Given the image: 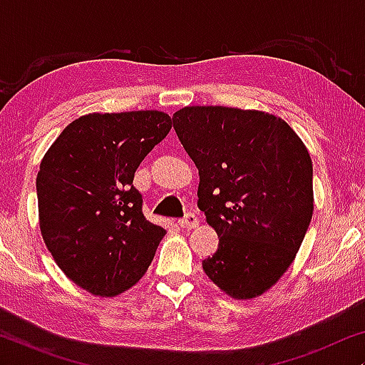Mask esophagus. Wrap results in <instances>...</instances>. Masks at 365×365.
Listing matches in <instances>:
<instances>
[{
  "instance_id": "1",
  "label": "esophagus",
  "mask_w": 365,
  "mask_h": 365,
  "mask_svg": "<svg viewBox=\"0 0 365 365\" xmlns=\"http://www.w3.org/2000/svg\"><path fill=\"white\" fill-rule=\"evenodd\" d=\"M179 226L184 229H194L199 226V219L194 212H187L182 219H179Z\"/></svg>"
}]
</instances>
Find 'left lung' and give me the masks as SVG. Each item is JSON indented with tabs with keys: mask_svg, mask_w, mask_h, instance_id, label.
Returning a JSON list of instances; mask_svg holds the SVG:
<instances>
[{
	"mask_svg": "<svg viewBox=\"0 0 365 365\" xmlns=\"http://www.w3.org/2000/svg\"><path fill=\"white\" fill-rule=\"evenodd\" d=\"M199 169L197 206L219 236L202 269L234 299L267 291L287 271L314 211L312 161L281 118L224 106L173 116Z\"/></svg>",
	"mask_w": 365,
	"mask_h": 365,
	"instance_id": "left-lung-1",
	"label": "left lung"
}]
</instances>
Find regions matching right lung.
Wrapping results in <instances>:
<instances>
[{"instance_id": "add662e5", "label": "right lung", "mask_w": 365, "mask_h": 365, "mask_svg": "<svg viewBox=\"0 0 365 365\" xmlns=\"http://www.w3.org/2000/svg\"><path fill=\"white\" fill-rule=\"evenodd\" d=\"M171 128L161 111L86 114L44 154L36 178L43 239L59 269L94 296L136 284L166 234L144 217L133 179Z\"/></svg>"}]
</instances>
